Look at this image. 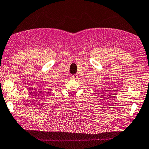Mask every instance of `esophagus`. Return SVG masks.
<instances>
[{
  "mask_svg": "<svg viewBox=\"0 0 149 149\" xmlns=\"http://www.w3.org/2000/svg\"><path fill=\"white\" fill-rule=\"evenodd\" d=\"M71 78L72 79H77L78 78V75L77 74H74V75H72V76L71 77Z\"/></svg>",
  "mask_w": 149,
  "mask_h": 149,
  "instance_id": "obj_1",
  "label": "esophagus"
}]
</instances>
